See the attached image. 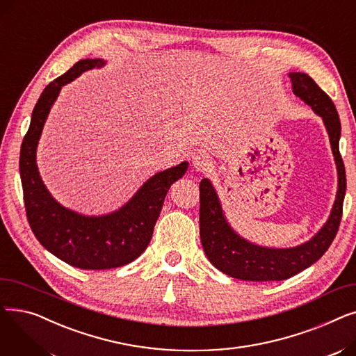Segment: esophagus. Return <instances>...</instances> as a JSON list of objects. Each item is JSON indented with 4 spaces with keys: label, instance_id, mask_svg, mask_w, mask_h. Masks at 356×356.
<instances>
[{
    "label": "esophagus",
    "instance_id": "34e87169",
    "mask_svg": "<svg viewBox=\"0 0 356 356\" xmlns=\"http://www.w3.org/2000/svg\"><path fill=\"white\" fill-rule=\"evenodd\" d=\"M192 163H193V167L196 168L197 172H202V173H204V172H209L211 168H212V159L204 153V152H197V153H195L193 154V157H192Z\"/></svg>",
    "mask_w": 356,
    "mask_h": 356
}]
</instances>
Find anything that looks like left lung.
<instances>
[{
	"label": "left lung",
	"instance_id": "8db88e82",
	"mask_svg": "<svg viewBox=\"0 0 356 356\" xmlns=\"http://www.w3.org/2000/svg\"><path fill=\"white\" fill-rule=\"evenodd\" d=\"M293 92L305 104L310 105L317 115H321L327 128L332 152L338 165L339 189L326 225L306 244L296 248H263L252 245L238 236L222 215L218 196L208 179L199 184L200 191V241L204 254L211 263L229 277L247 280V282H282L316 263L330 247L338 234L343 197L346 192V173L342 156L339 153L341 121L330 97L322 90L307 73H290Z\"/></svg>",
	"mask_w": 356,
	"mask_h": 356
}]
</instances>
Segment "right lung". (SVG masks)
<instances>
[{"label":"right lung","instance_id":"1","mask_svg":"<svg viewBox=\"0 0 356 356\" xmlns=\"http://www.w3.org/2000/svg\"><path fill=\"white\" fill-rule=\"evenodd\" d=\"M102 65L101 59H82L44 88L33 109L20 153L24 207L33 234L47 251L81 270L117 268L138 258L153 236L168 189L188 170V161H183L157 173L124 208L106 216H82L54 202L37 172V143L60 88L82 72Z\"/></svg>","mask_w":356,"mask_h":356}]
</instances>
